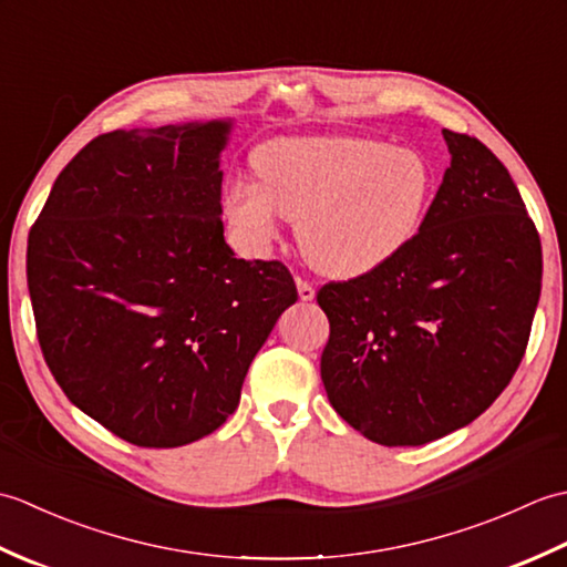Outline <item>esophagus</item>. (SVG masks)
<instances>
[{
	"instance_id": "1",
	"label": "esophagus",
	"mask_w": 567,
	"mask_h": 567,
	"mask_svg": "<svg viewBox=\"0 0 567 567\" xmlns=\"http://www.w3.org/2000/svg\"><path fill=\"white\" fill-rule=\"evenodd\" d=\"M297 292H299V299H302V302H311V299H315V295H317V290L311 287V282L302 280V277H297Z\"/></svg>"
}]
</instances>
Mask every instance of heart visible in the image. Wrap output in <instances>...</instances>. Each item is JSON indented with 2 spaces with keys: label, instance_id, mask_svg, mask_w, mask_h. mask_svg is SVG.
<instances>
[{
  "label": "heart",
  "instance_id": "heart-1",
  "mask_svg": "<svg viewBox=\"0 0 567 567\" xmlns=\"http://www.w3.org/2000/svg\"><path fill=\"white\" fill-rule=\"evenodd\" d=\"M252 171L258 185L226 187V219L256 250L280 236V216L297 221L305 258L331 277L365 275L394 258L433 195L424 155L365 138H277L258 148Z\"/></svg>",
  "mask_w": 567,
  "mask_h": 567
}]
</instances>
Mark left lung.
Here are the masks:
<instances>
[{
	"mask_svg": "<svg viewBox=\"0 0 567 567\" xmlns=\"http://www.w3.org/2000/svg\"><path fill=\"white\" fill-rule=\"evenodd\" d=\"M451 167L419 234L380 268L317 292L329 402L380 445L467 426L507 388L540 297V238L485 143L443 128Z\"/></svg>",
	"mask_w": 567,
	"mask_h": 567,
	"instance_id": "left-lung-1",
	"label": "left lung"
}]
</instances>
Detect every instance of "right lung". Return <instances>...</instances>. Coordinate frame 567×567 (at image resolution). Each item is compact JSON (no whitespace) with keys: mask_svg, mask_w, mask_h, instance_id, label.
I'll list each match as a JSON object with an SVG mask.
<instances>
[{"mask_svg":"<svg viewBox=\"0 0 567 567\" xmlns=\"http://www.w3.org/2000/svg\"><path fill=\"white\" fill-rule=\"evenodd\" d=\"M228 131L216 118L92 138L29 234L45 365L72 404L141 449L219 429L297 302L280 260H240L224 240Z\"/></svg>","mask_w":567,"mask_h":567,"instance_id":"add662e5","label":"right lung"}]
</instances>
